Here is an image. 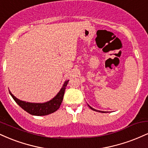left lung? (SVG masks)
<instances>
[{"instance_id":"1","label":"left lung","mask_w":148,"mask_h":148,"mask_svg":"<svg viewBox=\"0 0 148 148\" xmlns=\"http://www.w3.org/2000/svg\"><path fill=\"white\" fill-rule=\"evenodd\" d=\"M88 106H89V107H90V108L92 110H93V111H99V112H101V113H103V112H102V111H97V110H96V109H95V108H92V107H91L90 106H89V105H88Z\"/></svg>"}]
</instances>
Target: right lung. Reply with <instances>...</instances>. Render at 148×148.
<instances>
[{"mask_svg": "<svg viewBox=\"0 0 148 148\" xmlns=\"http://www.w3.org/2000/svg\"><path fill=\"white\" fill-rule=\"evenodd\" d=\"M69 80L66 81L64 83L63 86L59 92L56 95L55 97H53L51 100L47 101L45 103H30L26 102V101H21V100L17 99L16 97L13 95L10 92V94L12 97V98L16 101V103L21 107L24 111L27 113L33 115H37V116H42V115H47L51 113H54L60 108L61 103L63 99V96L65 91L66 86L68 84Z\"/></svg>", "mask_w": 148, "mask_h": 148, "instance_id": "1", "label": "right lung"}]
</instances>
